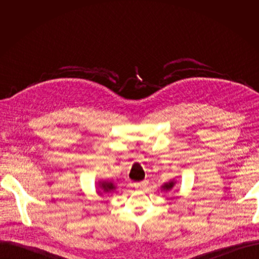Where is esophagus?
<instances>
[{"label": "esophagus", "instance_id": "34e87169", "mask_svg": "<svg viewBox=\"0 0 259 259\" xmlns=\"http://www.w3.org/2000/svg\"><path fill=\"white\" fill-rule=\"evenodd\" d=\"M135 188H139V189H145V188L148 186V180H143L140 183H135L134 184Z\"/></svg>", "mask_w": 259, "mask_h": 259}]
</instances>
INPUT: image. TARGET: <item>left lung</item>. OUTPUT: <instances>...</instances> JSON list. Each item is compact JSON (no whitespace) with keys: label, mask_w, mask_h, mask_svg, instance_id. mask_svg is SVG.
<instances>
[{"label":"left lung","mask_w":259,"mask_h":259,"mask_svg":"<svg viewBox=\"0 0 259 259\" xmlns=\"http://www.w3.org/2000/svg\"><path fill=\"white\" fill-rule=\"evenodd\" d=\"M173 186H174V183L173 182H170V183H168V184H165L163 186V188L164 189H166V190H170L171 188H173Z\"/></svg>","instance_id":"8db88e82"}]
</instances>
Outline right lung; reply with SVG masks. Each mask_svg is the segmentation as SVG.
<instances>
[{
    "label": "right lung",
    "mask_w": 259,
    "mask_h": 259,
    "mask_svg": "<svg viewBox=\"0 0 259 259\" xmlns=\"http://www.w3.org/2000/svg\"><path fill=\"white\" fill-rule=\"evenodd\" d=\"M100 187H103V189H104L105 192H109L110 190L114 189V187L111 183H103L100 185Z\"/></svg>",
    "instance_id": "add662e5"
}]
</instances>
